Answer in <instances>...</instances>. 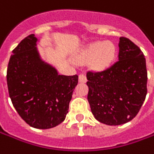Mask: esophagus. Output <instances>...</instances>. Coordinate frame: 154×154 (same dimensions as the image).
<instances>
[{
	"label": "esophagus",
	"mask_w": 154,
	"mask_h": 154,
	"mask_svg": "<svg viewBox=\"0 0 154 154\" xmlns=\"http://www.w3.org/2000/svg\"><path fill=\"white\" fill-rule=\"evenodd\" d=\"M78 81H79V82L85 83V82H87V77H86V76L83 75V74H80V75L78 76Z\"/></svg>",
	"instance_id": "esophagus-1"
}]
</instances>
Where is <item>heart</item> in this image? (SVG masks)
Returning a JSON list of instances; mask_svg holds the SVG:
<instances>
[{
	"label": "heart",
	"instance_id": "heart-1",
	"mask_svg": "<svg viewBox=\"0 0 154 154\" xmlns=\"http://www.w3.org/2000/svg\"><path fill=\"white\" fill-rule=\"evenodd\" d=\"M117 53L116 46L111 42H94L88 44L75 57L77 62L90 60V66L95 71H103L110 66Z\"/></svg>",
	"mask_w": 154,
	"mask_h": 154
}]
</instances>
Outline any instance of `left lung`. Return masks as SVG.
<instances>
[{
  "instance_id": "left-lung-1",
  "label": "left lung",
  "mask_w": 154,
  "mask_h": 154,
  "mask_svg": "<svg viewBox=\"0 0 154 154\" xmlns=\"http://www.w3.org/2000/svg\"><path fill=\"white\" fill-rule=\"evenodd\" d=\"M118 47V62L103 72L87 73L92 114L100 122L111 126L135 118L147 95L148 73L143 51L122 36Z\"/></svg>"
}]
</instances>
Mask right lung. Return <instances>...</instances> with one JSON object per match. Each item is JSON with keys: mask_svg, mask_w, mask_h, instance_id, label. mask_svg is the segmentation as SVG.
Returning a JSON list of instances; mask_svg holds the SVG:
<instances>
[{"mask_svg": "<svg viewBox=\"0 0 154 154\" xmlns=\"http://www.w3.org/2000/svg\"><path fill=\"white\" fill-rule=\"evenodd\" d=\"M34 34L12 51L7 67V87L15 109L27 124L48 129L65 120L78 76L59 75L40 56Z\"/></svg>", "mask_w": 154, "mask_h": 154, "instance_id": "add662e5", "label": "right lung"}]
</instances>
